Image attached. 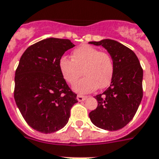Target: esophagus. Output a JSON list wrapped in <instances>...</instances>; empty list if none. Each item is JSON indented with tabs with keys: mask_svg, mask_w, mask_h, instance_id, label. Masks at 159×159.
Returning a JSON list of instances; mask_svg holds the SVG:
<instances>
[{
	"mask_svg": "<svg viewBox=\"0 0 159 159\" xmlns=\"http://www.w3.org/2000/svg\"><path fill=\"white\" fill-rule=\"evenodd\" d=\"M87 99V96H83V95H77V101H84Z\"/></svg>",
	"mask_w": 159,
	"mask_h": 159,
	"instance_id": "34e87169",
	"label": "esophagus"
}]
</instances>
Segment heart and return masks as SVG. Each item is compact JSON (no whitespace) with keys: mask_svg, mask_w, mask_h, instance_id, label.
I'll list each match as a JSON object with an SVG mask.
<instances>
[{"mask_svg":"<svg viewBox=\"0 0 159 159\" xmlns=\"http://www.w3.org/2000/svg\"><path fill=\"white\" fill-rule=\"evenodd\" d=\"M58 66L63 78L71 84L78 80L82 70L84 76L72 87L79 94L92 92L97 87L106 88L111 84L114 73L111 56L89 45L75 48L72 52V59L63 56Z\"/></svg>","mask_w":159,"mask_h":159,"instance_id":"obj_1","label":"heart"}]
</instances>
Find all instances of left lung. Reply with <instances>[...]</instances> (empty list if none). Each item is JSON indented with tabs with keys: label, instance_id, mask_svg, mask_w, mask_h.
<instances>
[{
	"label": "left lung",
	"instance_id": "1",
	"mask_svg": "<svg viewBox=\"0 0 159 159\" xmlns=\"http://www.w3.org/2000/svg\"><path fill=\"white\" fill-rule=\"evenodd\" d=\"M89 43L101 46L111 56L114 73L109 88L95 99L96 109L89 112L92 123L99 128L116 131L132 120L143 98V71L135 52L111 39Z\"/></svg>",
	"mask_w": 159,
	"mask_h": 159
}]
</instances>
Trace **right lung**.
Returning <instances> with one entry per match:
<instances>
[{"label":"right lung","mask_w":159,"mask_h":159,"mask_svg":"<svg viewBox=\"0 0 159 159\" xmlns=\"http://www.w3.org/2000/svg\"><path fill=\"white\" fill-rule=\"evenodd\" d=\"M75 46L69 39L49 38L27 48L20 58L14 98L27 123L38 132L62 129L78 102L58 66L64 52Z\"/></svg>","instance_id":"add662e5"}]
</instances>
